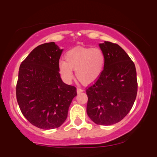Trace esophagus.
<instances>
[{
	"label": "esophagus",
	"mask_w": 157,
	"mask_h": 157,
	"mask_svg": "<svg viewBox=\"0 0 157 157\" xmlns=\"http://www.w3.org/2000/svg\"><path fill=\"white\" fill-rule=\"evenodd\" d=\"M82 91H83V90H82V89H80V88H77V92L78 94L82 92Z\"/></svg>",
	"instance_id": "34e87169"
}]
</instances>
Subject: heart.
I'll use <instances>...</instances> for the list:
<instances>
[{
    "label": "heart",
    "instance_id": "1",
    "mask_svg": "<svg viewBox=\"0 0 157 157\" xmlns=\"http://www.w3.org/2000/svg\"><path fill=\"white\" fill-rule=\"evenodd\" d=\"M105 62V54L100 48H78L68 52L65 61L59 62L58 68L66 82L72 80V70H75L77 78L82 83L89 84L101 75Z\"/></svg>",
    "mask_w": 157,
    "mask_h": 157
}]
</instances>
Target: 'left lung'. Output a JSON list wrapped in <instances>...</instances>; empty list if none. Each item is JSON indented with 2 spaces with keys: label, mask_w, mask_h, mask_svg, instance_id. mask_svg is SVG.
<instances>
[{
  "label": "left lung",
  "mask_w": 157,
  "mask_h": 157,
  "mask_svg": "<svg viewBox=\"0 0 157 157\" xmlns=\"http://www.w3.org/2000/svg\"><path fill=\"white\" fill-rule=\"evenodd\" d=\"M105 57L101 75L86 88L87 113L97 125L121 121L134 105L137 94L135 65L118 44H100Z\"/></svg>",
  "instance_id": "1"
}]
</instances>
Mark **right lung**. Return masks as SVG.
I'll return each instance as SVG.
<instances>
[{"instance_id": "right-lung-1", "label": "right lung", "mask_w": 157, "mask_h": 157, "mask_svg": "<svg viewBox=\"0 0 157 157\" xmlns=\"http://www.w3.org/2000/svg\"><path fill=\"white\" fill-rule=\"evenodd\" d=\"M62 52L55 42L41 44L20 66L17 103L26 120L39 128L60 127L77 95L76 87L64 83L60 78L58 65Z\"/></svg>"}]
</instances>
